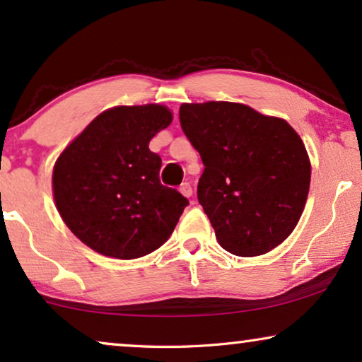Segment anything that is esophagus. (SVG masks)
I'll return each instance as SVG.
<instances>
[{
    "instance_id": "obj_1",
    "label": "esophagus",
    "mask_w": 362,
    "mask_h": 362,
    "mask_svg": "<svg viewBox=\"0 0 362 362\" xmlns=\"http://www.w3.org/2000/svg\"><path fill=\"white\" fill-rule=\"evenodd\" d=\"M180 191H181V194L185 196V197H191L192 196V187H191L189 182H182L181 187H180Z\"/></svg>"
}]
</instances>
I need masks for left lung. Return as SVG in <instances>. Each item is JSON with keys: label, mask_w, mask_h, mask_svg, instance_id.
I'll return each instance as SVG.
<instances>
[{"label": "left lung", "mask_w": 362, "mask_h": 362, "mask_svg": "<svg viewBox=\"0 0 362 362\" xmlns=\"http://www.w3.org/2000/svg\"><path fill=\"white\" fill-rule=\"evenodd\" d=\"M182 132L204 163L197 199L222 249L264 255L298 224L311 163L290 123L237 102L182 103Z\"/></svg>", "instance_id": "left-lung-1"}]
</instances>
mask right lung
<instances>
[{
  "mask_svg": "<svg viewBox=\"0 0 362 362\" xmlns=\"http://www.w3.org/2000/svg\"><path fill=\"white\" fill-rule=\"evenodd\" d=\"M161 103L117 105L97 115L54 163L52 196L62 221L97 254L132 260L151 254L187 206L160 182L150 140L171 125Z\"/></svg>",
  "mask_w": 362,
  "mask_h": 362,
  "instance_id": "right-lung-1",
  "label": "right lung"
}]
</instances>
